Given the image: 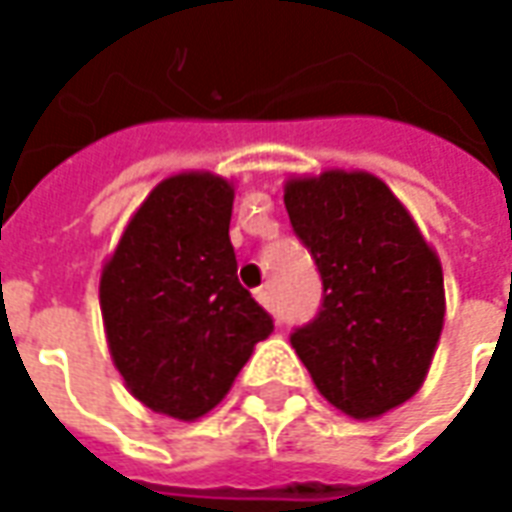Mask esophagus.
Here are the masks:
<instances>
[{
  "label": "esophagus",
  "instance_id": "34e87169",
  "mask_svg": "<svg viewBox=\"0 0 512 512\" xmlns=\"http://www.w3.org/2000/svg\"><path fill=\"white\" fill-rule=\"evenodd\" d=\"M255 299H257V302H260V305L268 307V310H271V296H268L266 288H257V291H255Z\"/></svg>",
  "mask_w": 512,
  "mask_h": 512
}]
</instances>
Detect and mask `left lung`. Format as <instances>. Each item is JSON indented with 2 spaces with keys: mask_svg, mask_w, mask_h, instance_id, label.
<instances>
[{
  "mask_svg": "<svg viewBox=\"0 0 512 512\" xmlns=\"http://www.w3.org/2000/svg\"><path fill=\"white\" fill-rule=\"evenodd\" d=\"M296 238L321 274V307L291 332L318 393L352 418L407 402L443 330V271L391 188L366 171L285 185Z\"/></svg>",
  "mask_w": 512,
  "mask_h": 512,
  "instance_id": "8db88e82",
  "label": "left lung"
}]
</instances>
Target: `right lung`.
Listing matches in <instances>:
<instances>
[{
	"instance_id": "add662e5",
	"label": "right lung",
	"mask_w": 512,
	"mask_h": 512,
	"mask_svg": "<svg viewBox=\"0 0 512 512\" xmlns=\"http://www.w3.org/2000/svg\"><path fill=\"white\" fill-rule=\"evenodd\" d=\"M235 191L216 174H177L138 207L102 268L110 355L130 393L180 421L227 396L274 321L238 282Z\"/></svg>"
}]
</instances>
